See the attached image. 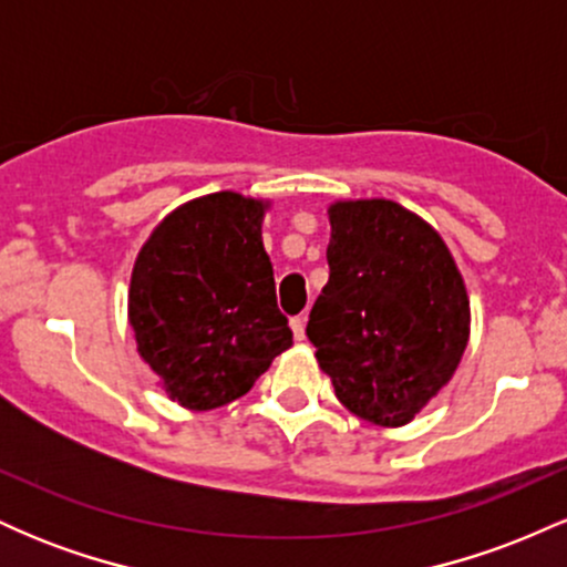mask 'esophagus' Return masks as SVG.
<instances>
[{
    "label": "esophagus",
    "mask_w": 567,
    "mask_h": 567,
    "mask_svg": "<svg viewBox=\"0 0 567 567\" xmlns=\"http://www.w3.org/2000/svg\"><path fill=\"white\" fill-rule=\"evenodd\" d=\"M290 328H292V336H296V341H303V338H306V317H292Z\"/></svg>",
    "instance_id": "1"
}]
</instances>
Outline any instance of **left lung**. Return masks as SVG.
I'll list each match as a JSON object with an SVG mask.
<instances>
[{"mask_svg": "<svg viewBox=\"0 0 567 567\" xmlns=\"http://www.w3.org/2000/svg\"><path fill=\"white\" fill-rule=\"evenodd\" d=\"M330 279L306 336L343 408L402 426L453 379L470 341V296L451 250L392 199L328 207Z\"/></svg>", "mask_w": 567, "mask_h": 567, "instance_id": "left-lung-1", "label": "left lung"}]
</instances>
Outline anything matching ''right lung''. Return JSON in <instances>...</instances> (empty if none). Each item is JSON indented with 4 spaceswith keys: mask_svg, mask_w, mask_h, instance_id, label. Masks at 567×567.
Returning <instances> with one entry per match:
<instances>
[{
    "mask_svg": "<svg viewBox=\"0 0 567 567\" xmlns=\"http://www.w3.org/2000/svg\"><path fill=\"white\" fill-rule=\"evenodd\" d=\"M266 207L237 192L192 199L135 258L127 309L138 354L188 410L229 405L292 347L261 239Z\"/></svg>",
    "mask_w": 567,
    "mask_h": 567,
    "instance_id": "right-lung-1",
    "label": "right lung"
}]
</instances>
